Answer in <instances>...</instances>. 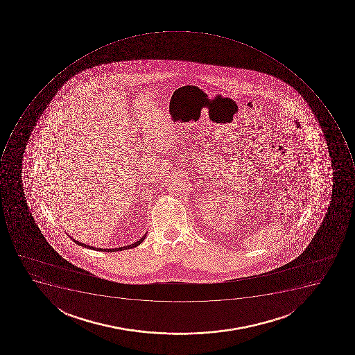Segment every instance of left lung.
<instances>
[{
  "instance_id": "left-lung-1",
  "label": "left lung",
  "mask_w": 355,
  "mask_h": 355,
  "mask_svg": "<svg viewBox=\"0 0 355 355\" xmlns=\"http://www.w3.org/2000/svg\"><path fill=\"white\" fill-rule=\"evenodd\" d=\"M296 124H297V126H299V123H297V122H296Z\"/></svg>"
}]
</instances>
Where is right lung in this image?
<instances>
[{
    "label": "right lung",
    "mask_w": 355,
    "mask_h": 355,
    "mask_svg": "<svg viewBox=\"0 0 355 355\" xmlns=\"http://www.w3.org/2000/svg\"><path fill=\"white\" fill-rule=\"evenodd\" d=\"M146 238V234L143 235L142 238L140 239V241H137L135 243L131 244V245L123 246V248H117V249H96V248H93V246L87 245V244L80 243L78 241H74L76 244L78 245L84 246V248H87V249L95 250V251H103V252H116V251H122V250H128L132 249V248H135V246L140 245L142 243L144 239Z\"/></svg>",
    "instance_id": "1"
}]
</instances>
